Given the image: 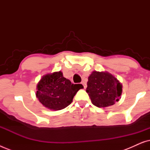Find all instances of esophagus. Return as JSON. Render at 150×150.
<instances>
[{
    "label": "esophagus",
    "mask_w": 150,
    "mask_h": 150,
    "mask_svg": "<svg viewBox=\"0 0 150 150\" xmlns=\"http://www.w3.org/2000/svg\"><path fill=\"white\" fill-rule=\"evenodd\" d=\"M81 84H82V85H83V87H84V88H85V89L86 87H87V84H86V83H85V81H83V82H82Z\"/></svg>",
    "instance_id": "34e87169"
}]
</instances>
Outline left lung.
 <instances>
[{"label":"left lung","mask_w":150,"mask_h":150,"mask_svg":"<svg viewBox=\"0 0 150 150\" xmlns=\"http://www.w3.org/2000/svg\"><path fill=\"white\" fill-rule=\"evenodd\" d=\"M86 91L93 105L106 107L119 101L122 86L110 74L93 71L88 78Z\"/></svg>","instance_id":"obj_1"}]
</instances>
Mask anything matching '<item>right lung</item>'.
<instances>
[{"label":"right lung","mask_w":150,"mask_h":150,"mask_svg":"<svg viewBox=\"0 0 150 150\" xmlns=\"http://www.w3.org/2000/svg\"><path fill=\"white\" fill-rule=\"evenodd\" d=\"M81 84H73L61 71L44 76L37 86L36 96L45 107L61 110L71 103L76 93L83 89Z\"/></svg>","instance_id":"1"}]
</instances>
